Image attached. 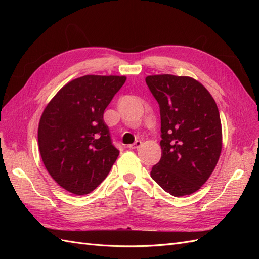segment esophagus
<instances>
[{
    "mask_svg": "<svg viewBox=\"0 0 259 259\" xmlns=\"http://www.w3.org/2000/svg\"><path fill=\"white\" fill-rule=\"evenodd\" d=\"M143 146V142H140V140H136V142L133 144V145H128L127 147L130 148V149H138L139 147H142Z\"/></svg>",
    "mask_w": 259,
    "mask_h": 259,
    "instance_id": "esophagus-1",
    "label": "esophagus"
}]
</instances>
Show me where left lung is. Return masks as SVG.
Listing matches in <instances>:
<instances>
[{"label":"left lung","instance_id":"obj_1","mask_svg":"<svg viewBox=\"0 0 259 259\" xmlns=\"http://www.w3.org/2000/svg\"><path fill=\"white\" fill-rule=\"evenodd\" d=\"M146 83L161 114L162 155L151 177L174 197L189 195L206 183L221 156L217 105L204 85L190 76L148 75Z\"/></svg>","mask_w":259,"mask_h":259}]
</instances>
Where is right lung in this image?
<instances>
[{
  "instance_id": "right-lung-1",
  "label": "right lung",
  "mask_w": 259,
  "mask_h": 259,
  "mask_svg": "<svg viewBox=\"0 0 259 259\" xmlns=\"http://www.w3.org/2000/svg\"><path fill=\"white\" fill-rule=\"evenodd\" d=\"M125 81L124 75L77 77L45 107L37 128L38 149L49 174L67 191L84 195L96 189L119 156L104 112Z\"/></svg>"
}]
</instances>
